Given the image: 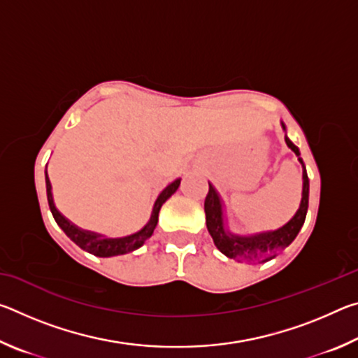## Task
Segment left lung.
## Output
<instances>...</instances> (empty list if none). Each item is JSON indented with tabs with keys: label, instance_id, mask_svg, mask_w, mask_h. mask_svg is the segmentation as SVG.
Returning <instances> with one entry per match:
<instances>
[{
	"label": "left lung",
	"instance_id": "8db88e82",
	"mask_svg": "<svg viewBox=\"0 0 358 358\" xmlns=\"http://www.w3.org/2000/svg\"><path fill=\"white\" fill-rule=\"evenodd\" d=\"M286 129V126L282 124ZM287 147L299 156V161L303 166V192H301V202L300 208L296 210L295 216L290 220L286 226L281 229L273 230V232H262L248 235V237H241V235H234L224 229L222 221V207L221 201L215 187L208 183V194L205 197V216H207V229L213 238L215 245L224 256L230 259L238 260V262H245L250 265L262 264L266 260L276 257L282 250L292 243L296 235H299L303 222L306 220L308 211V201H310V180H308V173L303 159L300 157V151L295 145L286 137Z\"/></svg>",
	"mask_w": 358,
	"mask_h": 358
}]
</instances>
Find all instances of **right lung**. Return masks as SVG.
I'll return each instance as SVG.
<instances>
[{"mask_svg": "<svg viewBox=\"0 0 358 358\" xmlns=\"http://www.w3.org/2000/svg\"><path fill=\"white\" fill-rule=\"evenodd\" d=\"M45 186H47L48 207H50L52 215L55 217L58 226L63 229V232L68 235V237L74 241L77 246H80L83 251H87L98 257H112V256H120V254H128L131 251L137 250V248H141L145 241L153 235V230L157 224V215H159L162 203H164L167 199L178 189L180 180H175L173 183L169 185L166 189L159 194V197L156 199L153 213H151V217L147 226H145L142 230H138L137 234H132L129 237H124V238H104L98 234L88 232V230H80L78 227H76L74 224H71L55 208V203H53V197H52V185H50V180L47 177V173H45Z\"/></svg>", "mask_w": 358, "mask_h": 358, "instance_id": "obj_1", "label": "right lung"}]
</instances>
